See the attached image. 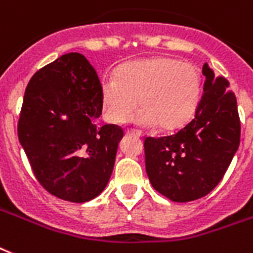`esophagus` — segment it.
Wrapping results in <instances>:
<instances>
[{"label":"esophagus","instance_id":"34e87169","mask_svg":"<svg viewBox=\"0 0 253 253\" xmlns=\"http://www.w3.org/2000/svg\"><path fill=\"white\" fill-rule=\"evenodd\" d=\"M125 133H126V134H134V136L137 137H142V133L139 132V130H136V129H126Z\"/></svg>","mask_w":253,"mask_h":253}]
</instances>
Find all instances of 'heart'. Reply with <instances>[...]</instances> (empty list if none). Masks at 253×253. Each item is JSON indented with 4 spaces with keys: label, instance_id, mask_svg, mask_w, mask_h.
<instances>
[{
    "label": "heart",
    "instance_id": "1",
    "mask_svg": "<svg viewBox=\"0 0 253 253\" xmlns=\"http://www.w3.org/2000/svg\"><path fill=\"white\" fill-rule=\"evenodd\" d=\"M201 92L203 78L195 65L163 56L124 64L99 84L102 114L108 123H125L138 100L141 108L133 121L141 126L158 125L166 132L191 120Z\"/></svg>",
    "mask_w": 253,
    "mask_h": 253
}]
</instances>
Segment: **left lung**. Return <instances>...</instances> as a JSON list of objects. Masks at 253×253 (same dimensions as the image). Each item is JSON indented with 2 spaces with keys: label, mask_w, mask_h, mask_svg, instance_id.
Segmentation results:
<instances>
[{
  "label": "left lung",
  "mask_w": 253,
  "mask_h": 253,
  "mask_svg": "<svg viewBox=\"0 0 253 253\" xmlns=\"http://www.w3.org/2000/svg\"><path fill=\"white\" fill-rule=\"evenodd\" d=\"M204 95L189 123L172 136L145 139L146 172L154 189L176 203L201 199L217 187L240 142V121L229 81L208 64Z\"/></svg>",
  "instance_id": "left-lung-1"
}]
</instances>
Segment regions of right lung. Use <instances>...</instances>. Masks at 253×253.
Instances as JSON below:
<instances>
[{
	"instance_id": "add662e5",
	"label": "right lung",
	"mask_w": 253,
	"mask_h": 253,
	"mask_svg": "<svg viewBox=\"0 0 253 253\" xmlns=\"http://www.w3.org/2000/svg\"><path fill=\"white\" fill-rule=\"evenodd\" d=\"M99 78L81 53H66L32 76L18 137L39 183L50 195L86 203L104 191L124 132L98 125Z\"/></svg>"
}]
</instances>
